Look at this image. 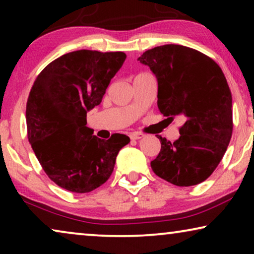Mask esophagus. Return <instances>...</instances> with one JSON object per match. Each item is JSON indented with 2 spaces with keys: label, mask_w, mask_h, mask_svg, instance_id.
<instances>
[{
  "label": "esophagus",
  "mask_w": 254,
  "mask_h": 254,
  "mask_svg": "<svg viewBox=\"0 0 254 254\" xmlns=\"http://www.w3.org/2000/svg\"><path fill=\"white\" fill-rule=\"evenodd\" d=\"M130 140H140V138L143 137V134L137 133V131H133V133L129 134Z\"/></svg>",
  "instance_id": "1"
}]
</instances>
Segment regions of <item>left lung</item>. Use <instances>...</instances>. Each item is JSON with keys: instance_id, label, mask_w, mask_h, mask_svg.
Here are the masks:
<instances>
[{"instance_id": "8db88e82", "label": "left lung", "mask_w": 254, "mask_h": 254, "mask_svg": "<svg viewBox=\"0 0 254 254\" xmlns=\"http://www.w3.org/2000/svg\"><path fill=\"white\" fill-rule=\"evenodd\" d=\"M158 83L157 106L168 119L185 123L173 143L165 137L150 163L152 171L176 186L202 183L220 164L232 135V97L216 62L182 45H163L138 58Z\"/></svg>"}]
</instances>
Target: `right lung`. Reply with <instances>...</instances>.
I'll return each mask as SVG.
<instances>
[{
  "mask_svg": "<svg viewBox=\"0 0 254 254\" xmlns=\"http://www.w3.org/2000/svg\"><path fill=\"white\" fill-rule=\"evenodd\" d=\"M125 60L124 52H70L46 65L31 88L27 137L48 178L62 189L88 193L102 186L129 143L124 134L104 141L86 127V112L102 103Z\"/></svg>",
  "mask_w": 254,
  "mask_h": 254,
  "instance_id": "right-lung-1",
  "label": "right lung"
}]
</instances>
